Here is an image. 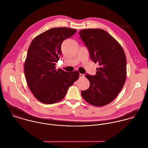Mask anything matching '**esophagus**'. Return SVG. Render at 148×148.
Here are the masks:
<instances>
[{"label":"esophagus","instance_id":"1","mask_svg":"<svg viewBox=\"0 0 148 148\" xmlns=\"http://www.w3.org/2000/svg\"><path fill=\"white\" fill-rule=\"evenodd\" d=\"M85 77V75L83 74H79V78H84Z\"/></svg>","mask_w":148,"mask_h":148}]
</instances>
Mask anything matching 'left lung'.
<instances>
[{
  "mask_svg": "<svg viewBox=\"0 0 148 148\" xmlns=\"http://www.w3.org/2000/svg\"><path fill=\"white\" fill-rule=\"evenodd\" d=\"M89 49L91 59L99 67L94 76L85 75L89 89L81 91L83 98L95 106L112 102L123 88L126 77V58L123 48L108 32L88 29L79 32Z\"/></svg>",
  "mask_w": 148,
  "mask_h": 148,
  "instance_id": "1",
  "label": "left lung"
}]
</instances>
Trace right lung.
Masks as SVG:
<instances>
[{
  "instance_id": "1",
  "label": "right lung",
  "mask_w": 148,
  "mask_h": 148,
  "mask_svg": "<svg viewBox=\"0 0 148 148\" xmlns=\"http://www.w3.org/2000/svg\"><path fill=\"white\" fill-rule=\"evenodd\" d=\"M76 32L65 27L53 28L36 36L30 44L25 62V74L31 91L43 103L61 101L69 88L79 77L77 71L66 72L56 67L62 53L63 41Z\"/></svg>"
}]
</instances>
